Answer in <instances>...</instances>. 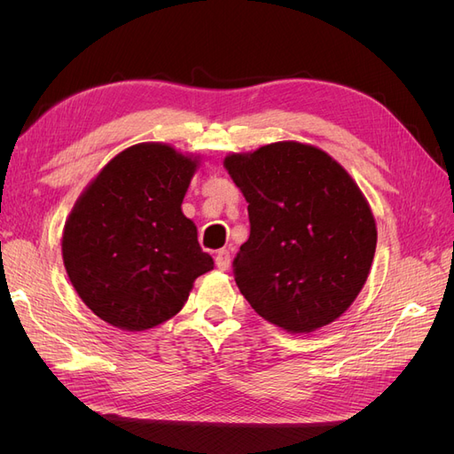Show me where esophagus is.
<instances>
[{
    "label": "esophagus",
    "mask_w": 454,
    "mask_h": 454,
    "mask_svg": "<svg viewBox=\"0 0 454 454\" xmlns=\"http://www.w3.org/2000/svg\"><path fill=\"white\" fill-rule=\"evenodd\" d=\"M215 265L219 270H227L231 267V252L229 250H219L215 255Z\"/></svg>",
    "instance_id": "1"
}]
</instances>
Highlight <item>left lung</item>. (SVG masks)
I'll return each mask as SVG.
<instances>
[{
    "label": "left lung",
    "mask_w": 454,
    "mask_h": 454,
    "mask_svg": "<svg viewBox=\"0 0 454 454\" xmlns=\"http://www.w3.org/2000/svg\"><path fill=\"white\" fill-rule=\"evenodd\" d=\"M248 202L250 239L232 261L240 294L267 322L310 333L345 312L373 263V214L345 168L297 142L225 159Z\"/></svg>",
    "instance_id": "1"
}]
</instances>
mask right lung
Instances as JSON below:
<instances>
[{"mask_svg":"<svg viewBox=\"0 0 454 454\" xmlns=\"http://www.w3.org/2000/svg\"><path fill=\"white\" fill-rule=\"evenodd\" d=\"M197 160L138 144L109 160L67 217L62 257L75 292L102 318L144 332L182 310L214 269L182 212Z\"/></svg>","mask_w":454,"mask_h":454,"instance_id":"add662e5","label":"right lung"}]
</instances>
